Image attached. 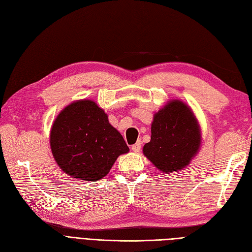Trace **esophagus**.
<instances>
[{
	"label": "esophagus",
	"instance_id": "1",
	"mask_svg": "<svg viewBox=\"0 0 252 252\" xmlns=\"http://www.w3.org/2000/svg\"><path fill=\"white\" fill-rule=\"evenodd\" d=\"M131 149L133 152H139L141 150V142H136L134 145H132L131 146Z\"/></svg>",
	"mask_w": 252,
	"mask_h": 252
}]
</instances>
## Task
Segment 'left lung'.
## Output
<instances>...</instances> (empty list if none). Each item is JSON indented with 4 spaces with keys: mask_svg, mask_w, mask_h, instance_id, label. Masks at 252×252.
<instances>
[{
    "mask_svg": "<svg viewBox=\"0 0 252 252\" xmlns=\"http://www.w3.org/2000/svg\"><path fill=\"white\" fill-rule=\"evenodd\" d=\"M202 144L201 127L195 114L181 100H170L155 113L150 142L143 154L158 170H183L197 155Z\"/></svg>",
    "mask_w": 252,
    "mask_h": 252,
    "instance_id": "8db88e82",
    "label": "left lung"
}]
</instances>
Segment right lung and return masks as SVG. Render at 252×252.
<instances>
[{"instance_id":"1","label":"right lung","mask_w":252,"mask_h":252,"mask_svg":"<svg viewBox=\"0 0 252 252\" xmlns=\"http://www.w3.org/2000/svg\"><path fill=\"white\" fill-rule=\"evenodd\" d=\"M50 149L68 177L95 182L129 152L123 136L93 100H78L61 110L50 129Z\"/></svg>"}]
</instances>
